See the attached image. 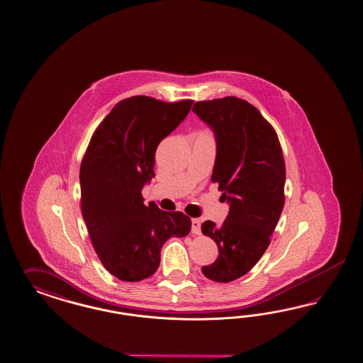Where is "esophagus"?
Returning <instances> with one entry per match:
<instances>
[{"label":"esophagus","instance_id":"34e87169","mask_svg":"<svg viewBox=\"0 0 363 363\" xmlns=\"http://www.w3.org/2000/svg\"><path fill=\"white\" fill-rule=\"evenodd\" d=\"M191 233L197 234V235L201 234V220H197V218L191 220Z\"/></svg>","mask_w":363,"mask_h":363}]
</instances>
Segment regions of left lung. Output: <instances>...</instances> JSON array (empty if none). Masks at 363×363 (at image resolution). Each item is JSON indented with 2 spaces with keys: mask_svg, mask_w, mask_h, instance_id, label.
Returning <instances> with one entry per match:
<instances>
[{
  "mask_svg": "<svg viewBox=\"0 0 363 363\" xmlns=\"http://www.w3.org/2000/svg\"><path fill=\"white\" fill-rule=\"evenodd\" d=\"M193 111L214 133L211 181L229 203L222 225L205 220L201 226L218 246L217 259L202 273L214 282H231L246 274L270 243L285 205V160L273 126L247 101H199Z\"/></svg>",
  "mask_w": 363,
  "mask_h": 363,
  "instance_id": "left-lung-1",
  "label": "left lung"
}]
</instances>
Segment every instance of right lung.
Instances as JSON below:
<instances>
[{
    "label": "right lung",
    "mask_w": 363,
    "mask_h": 363,
    "mask_svg": "<svg viewBox=\"0 0 363 363\" xmlns=\"http://www.w3.org/2000/svg\"><path fill=\"white\" fill-rule=\"evenodd\" d=\"M191 105V99H122L89 143L79 169L81 211L101 264L121 281L153 275L164 243L191 229L184 213L145 206L141 194L154 177L157 146L186 118Z\"/></svg>",
    "instance_id": "1"
}]
</instances>
